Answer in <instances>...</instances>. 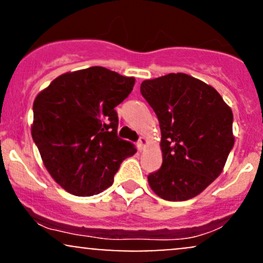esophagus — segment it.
Here are the masks:
<instances>
[{
  "label": "esophagus",
  "mask_w": 263,
  "mask_h": 263,
  "mask_svg": "<svg viewBox=\"0 0 263 263\" xmlns=\"http://www.w3.org/2000/svg\"><path fill=\"white\" fill-rule=\"evenodd\" d=\"M146 144H147V140L144 137H141L140 140H138V143H137V146H138V149L140 151H142L144 148V147H146Z\"/></svg>",
  "instance_id": "obj_1"
}]
</instances>
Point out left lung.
<instances>
[{"label": "left lung", "instance_id": "left-lung-1", "mask_svg": "<svg viewBox=\"0 0 263 263\" xmlns=\"http://www.w3.org/2000/svg\"><path fill=\"white\" fill-rule=\"evenodd\" d=\"M161 127V168L148 176L158 197H197L222 172L234 147L231 108L213 86L183 73L141 84Z\"/></svg>", "mask_w": 263, "mask_h": 263}]
</instances>
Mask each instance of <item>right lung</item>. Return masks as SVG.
<instances>
[{"label": "right lung", "instance_id": "add662e5", "mask_svg": "<svg viewBox=\"0 0 263 263\" xmlns=\"http://www.w3.org/2000/svg\"><path fill=\"white\" fill-rule=\"evenodd\" d=\"M134 78L102 66L66 73L33 104L32 137L53 179L78 197L112 185L134 144L119 138L115 107L131 93Z\"/></svg>", "mask_w": 263, "mask_h": 263}]
</instances>
